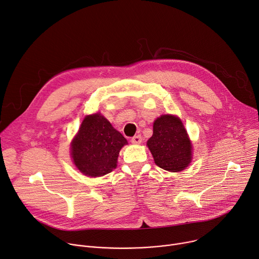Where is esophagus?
I'll return each mask as SVG.
<instances>
[{
	"label": "esophagus",
	"mask_w": 259,
	"mask_h": 259,
	"mask_svg": "<svg viewBox=\"0 0 259 259\" xmlns=\"http://www.w3.org/2000/svg\"><path fill=\"white\" fill-rule=\"evenodd\" d=\"M131 143L134 144V145H139L140 143H142V135L137 134V135L133 136V137L131 138Z\"/></svg>",
	"instance_id": "esophagus-1"
}]
</instances>
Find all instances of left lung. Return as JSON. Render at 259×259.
<instances>
[{"label":"left lung","instance_id":"1","mask_svg":"<svg viewBox=\"0 0 259 259\" xmlns=\"http://www.w3.org/2000/svg\"><path fill=\"white\" fill-rule=\"evenodd\" d=\"M147 145L155 163L162 169L181 171L191 162V143L183 123L175 115L158 117Z\"/></svg>","mask_w":259,"mask_h":259}]
</instances>
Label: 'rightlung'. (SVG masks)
<instances>
[{
	"label": "right lung",
	"instance_id": "add662e5",
	"mask_svg": "<svg viewBox=\"0 0 259 259\" xmlns=\"http://www.w3.org/2000/svg\"><path fill=\"white\" fill-rule=\"evenodd\" d=\"M126 138L100 113L87 115L75 136L71 155L76 167L85 176L101 177L116 167Z\"/></svg>",
	"mask_w": 259,
	"mask_h": 259
}]
</instances>
